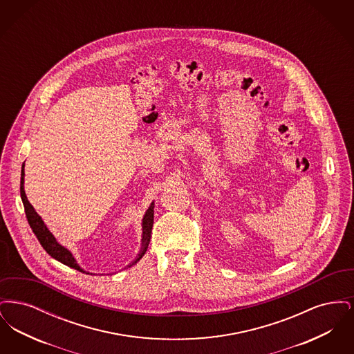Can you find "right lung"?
I'll list each match as a JSON object with an SVG mask.
<instances>
[{
  "label": "right lung",
  "instance_id": "add662e5",
  "mask_svg": "<svg viewBox=\"0 0 354 354\" xmlns=\"http://www.w3.org/2000/svg\"><path fill=\"white\" fill-rule=\"evenodd\" d=\"M25 165H22V169H21V185H19V191H21V199L24 203V207H25V214H26V219L28 223L30 225V228L33 230L34 235L37 236L38 241L41 243V245L44 247V250L46 252L50 254L53 259L58 260L59 263L68 266L70 268H74V270H80V272H84L86 273L77 263V260L74 259L73 253L68 251V248L62 247L57 240L55 237L53 236L50 231L48 230V227L45 225L44 220L41 219V216L35 212V209L33 208V205L29 203L28 198H26V194H25V189H24V178H25ZM152 224H153V202L150 204L149 209L146 211L143 220H142V247H140V251L138 253V256L135 257L134 261L129 266V267H133L134 264H136L142 256L147 251V247H149V243H150V239H151V231Z\"/></svg>",
  "mask_w": 354,
  "mask_h": 354
}]
</instances>
